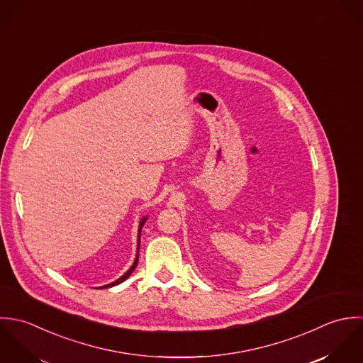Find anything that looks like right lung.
<instances>
[{
  "mask_svg": "<svg viewBox=\"0 0 363 363\" xmlns=\"http://www.w3.org/2000/svg\"><path fill=\"white\" fill-rule=\"evenodd\" d=\"M147 221V216L145 218H142L140 220V223H139V233H138V254H136V259H135V262H133V265L128 269V272L125 274V275H122L119 279H116L115 282H112V284H108V285H105V286H101L99 289H108V288H112V286H116V285H119V284H122L123 281H126L130 275H132V272L136 269V267H138V261H139V248H140V234H142V228H143V225H145V223Z\"/></svg>",
  "mask_w": 363,
  "mask_h": 363,
  "instance_id": "obj_1",
  "label": "right lung"
}]
</instances>
